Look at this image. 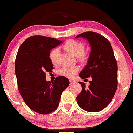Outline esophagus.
I'll return each instance as SVG.
<instances>
[{"instance_id":"esophagus-1","label":"esophagus","mask_w":133,"mask_h":133,"mask_svg":"<svg viewBox=\"0 0 133 133\" xmlns=\"http://www.w3.org/2000/svg\"><path fill=\"white\" fill-rule=\"evenodd\" d=\"M70 84H73V83H75V81L72 80H70Z\"/></svg>"}]
</instances>
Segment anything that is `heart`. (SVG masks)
<instances>
[{
	"label": "heart",
	"mask_w": 133,
	"mask_h": 133,
	"mask_svg": "<svg viewBox=\"0 0 133 133\" xmlns=\"http://www.w3.org/2000/svg\"><path fill=\"white\" fill-rule=\"evenodd\" d=\"M65 50L75 57H77L81 62L85 63L88 60V55L84 51V44L76 40H69L63 46ZM59 50L54 49L49 54V58L53 64L57 63ZM79 71L78 66H66L60 70V75L69 78H75Z\"/></svg>",
	"instance_id": "obj_1"
}]
</instances>
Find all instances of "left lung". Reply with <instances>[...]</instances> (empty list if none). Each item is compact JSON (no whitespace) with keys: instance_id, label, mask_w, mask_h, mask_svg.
<instances>
[{"instance_id":"8db88e82","label":"left lung","mask_w":133,"mask_h":133,"mask_svg":"<svg viewBox=\"0 0 133 133\" xmlns=\"http://www.w3.org/2000/svg\"><path fill=\"white\" fill-rule=\"evenodd\" d=\"M87 40L91 52L87 63L79 76L84 79L91 77L88 88L84 83L76 97L79 106L85 111L98 112L111 102L117 87V64L111 45L106 38L97 33L87 31L77 35Z\"/></svg>"}]
</instances>
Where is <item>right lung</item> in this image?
<instances>
[{
	"label": "right lung",
	"mask_w": 133,
	"mask_h": 133,
	"mask_svg": "<svg viewBox=\"0 0 133 133\" xmlns=\"http://www.w3.org/2000/svg\"><path fill=\"white\" fill-rule=\"evenodd\" d=\"M63 41L42 36H33L21 44L15 69L19 91L26 105L38 113H50L59 104L63 91L69 85L68 78L46 80V72L53 69L49 54Z\"/></svg>",
	"instance_id": "obj_1"
}]
</instances>
